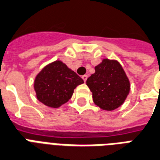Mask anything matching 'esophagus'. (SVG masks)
I'll list each match as a JSON object with an SVG mask.
<instances>
[{
	"mask_svg": "<svg viewBox=\"0 0 160 160\" xmlns=\"http://www.w3.org/2000/svg\"><path fill=\"white\" fill-rule=\"evenodd\" d=\"M82 78L83 79V81L86 82V81H87V79H88V75H83V76H82Z\"/></svg>",
	"mask_w": 160,
	"mask_h": 160,
	"instance_id": "34e87169",
	"label": "esophagus"
}]
</instances>
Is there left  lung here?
I'll use <instances>...</instances> for the list:
<instances>
[{
	"label": "left lung",
	"instance_id": "left-lung-1",
	"mask_svg": "<svg viewBox=\"0 0 160 160\" xmlns=\"http://www.w3.org/2000/svg\"><path fill=\"white\" fill-rule=\"evenodd\" d=\"M86 83L93 93L94 104L104 110L120 107L130 91V82L118 62L104 59Z\"/></svg>",
	"mask_w": 160,
	"mask_h": 160
}]
</instances>
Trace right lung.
<instances>
[{
  "instance_id": "add662e5",
  "label": "right lung",
  "mask_w": 160,
  "mask_h": 160,
  "mask_svg": "<svg viewBox=\"0 0 160 160\" xmlns=\"http://www.w3.org/2000/svg\"><path fill=\"white\" fill-rule=\"evenodd\" d=\"M83 80L61 61L44 67L34 81V90L39 101L51 108H58L72 96L78 85Z\"/></svg>"
}]
</instances>
